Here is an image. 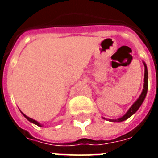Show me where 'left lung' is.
Returning <instances> with one entry per match:
<instances>
[{
  "mask_svg": "<svg viewBox=\"0 0 158 158\" xmlns=\"http://www.w3.org/2000/svg\"><path fill=\"white\" fill-rule=\"evenodd\" d=\"M144 66H145V74H144V88H143V90L139 97L137 99L135 102L133 104L131 107L129 108V111L123 115V117H121L120 118L118 119H109V121L111 122H122V121H124L126 119H128L129 117H131L134 114L137 112V110L139 109V106H141V104L144 102V100L146 98V93H147V89H148V72H147V67H146V64L144 62ZM105 119V118H104Z\"/></svg>",
  "mask_w": 158,
  "mask_h": 158,
  "instance_id": "obj_1",
  "label": "left lung"
}]
</instances>
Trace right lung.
Returning <instances> with one entry per match:
<instances>
[{
	"label": "right lung",
	"mask_w": 158,
	"mask_h": 158,
	"mask_svg": "<svg viewBox=\"0 0 158 158\" xmlns=\"http://www.w3.org/2000/svg\"><path fill=\"white\" fill-rule=\"evenodd\" d=\"M22 114L23 115V116L25 117L26 118L28 119V120H29V122H31V123H35V124H36V125H38V126H40V127H41V124H40V123H39L37 122V121H35V120H34V119H32V118H29V117L28 116H26L25 114H24V113H22Z\"/></svg>",
	"instance_id": "obj_1"
}]
</instances>
